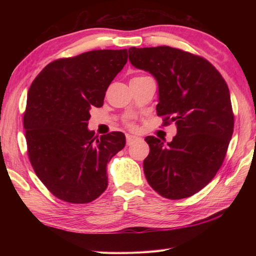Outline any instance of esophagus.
<instances>
[{
    "mask_svg": "<svg viewBox=\"0 0 256 256\" xmlns=\"http://www.w3.org/2000/svg\"><path fill=\"white\" fill-rule=\"evenodd\" d=\"M136 140H138L136 136H133V135H130V134L126 135V144L128 145H132Z\"/></svg>",
    "mask_w": 256,
    "mask_h": 256,
    "instance_id": "1",
    "label": "esophagus"
}]
</instances>
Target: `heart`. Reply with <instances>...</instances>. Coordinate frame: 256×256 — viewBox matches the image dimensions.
<instances>
[{
  "label": "heart",
  "instance_id": "b5f03b06",
  "mask_svg": "<svg viewBox=\"0 0 256 256\" xmlns=\"http://www.w3.org/2000/svg\"><path fill=\"white\" fill-rule=\"evenodd\" d=\"M128 126H131V128H134V124H133V123H128Z\"/></svg>",
  "mask_w": 256,
  "mask_h": 256
}]
</instances>
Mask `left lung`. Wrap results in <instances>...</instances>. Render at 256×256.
Wrapping results in <instances>:
<instances>
[{"label":"left lung","instance_id":"8db88e82","mask_svg":"<svg viewBox=\"0 0 256 256\" xmlns=\"http://www.w3.org/2000/svg\"><path fill=\"white\" fill-rule=\"evenodd\" d=\"M128 59L156 78L162 125H177V135L167 145L145 138L146 180L162 197H190L214 179L229 148L234 114L226 80L206 59L179 48L132 47Z\"/></svg>","mask_w":256,"mask_h":256}]
</instances>
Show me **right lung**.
Instances as JSON below:
<instances>
[{
  "mask_svg": "<svg viewBox=\"0 0 256 256\" xmlns=\"http://www.w3.org/2000/svg\"><path fill=\"white\" fill-rule=\"evenodd\" d=\"M128 62V50H99L48 64L32 81L23 124L34 172L58 199L88 204L108 187L106 165L125 146L122 132L94 136L90 108Z\"/></svg>",
  "mask_w": 256,
  "mask_h": 256,
  "instance_id": "right-lung-1",
  "label": "right lung"
}]
</instances>
